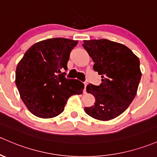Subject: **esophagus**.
<instances>
[{"instance_id":"1","label":"esophagus","mask_w":157,"mask_h":157,"mask_svg":"<svg viewBox=\"0 0 157 157\" xmlns=\"http://www.w3.org/2000/svg\"><path fill=\"white\" fill-rule=\"evenodd\" d=\"M87 82H84V85H85V90H84V93H85V94H86V87H87Z\"/></svg>"}]
</instances>
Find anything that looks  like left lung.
<instances>
[{"mask_svg":"<svg viewBox=\"0 0 157 157\" xmlns=\"http://www.w3.org/2000/svg\"><path fill=\"white\" fill-rule=\"evenodd\" d=\"M82 45L102 78L99 86H87L86 90L96 101L94 105L85 108V112L100 121L115 118L136 97L141 77L139 59L124 45L106 39L85 40Z\"/></svg>","mask_w":157,"mask_h":157,"instance_id":"1","label":"left lung"}]
</instances>
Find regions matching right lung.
Instances as JSON below:
<instances>
[{
	"instance_id": "obj_1",
	"label": "right lung",
	"mask_w": 157,
	"mask_h": 157,
	"mask_svg": "<svg viewBox=\"0 0 157 157\" xmlns=\"http://www.w3.org/2000/svg\"><path fill=\"white\" fill-rule=\"evenodd\" d=\"M77 40L53 38L35 43L16 67V85L25 105L35 116L51 118L64 110L67 99L82 94L84 84L65 77Z\"/></svg>"
}]
</instances>
